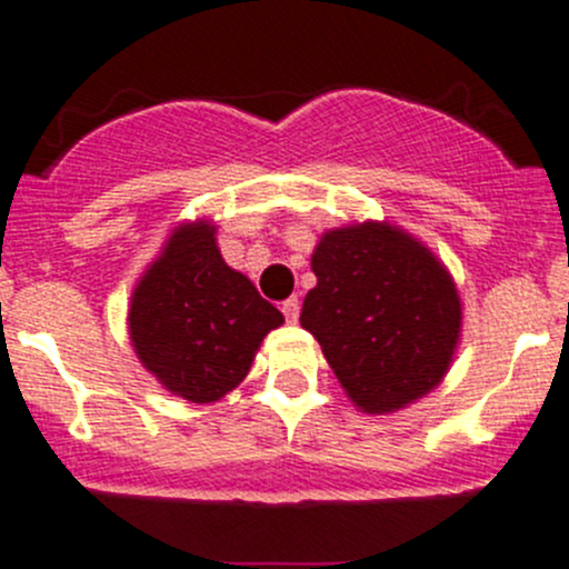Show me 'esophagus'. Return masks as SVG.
Listing matches in <instances>:
<instances>
[{"label": "esophagus", "mask_w": 569, "mask_h": 569, "mask_svg": "<svg viewBox=\"0 0 569 569\" xmlns=\"http://www.w3.org/2000/svg\"><path fill=\"white\" fill-rule=\"evenodd\" d=\"M280 311H283L286 321H291V325H295V321L300 319V300H297V297H289V300L280 306Z\"/></svg>", "instance_id": "obj_1"}]
</instances>
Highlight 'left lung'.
<instances>
[{"label": "left lung", "instance_id": "8db88e82", "mask_svg": "<svg viewBox=\"0 0 569 569\" xmlns=\"http://www.w3.org/2000/svg\"><path fill=\"white\" fill-rule=\"evenodd\" d=\"M302 302L311 332L349 399L396 412L432 391L460 341L462 306L443 263L388 222L336 228L311 256Z\"/></svg>", "mask_w": 569, "mask_h": 569}]
</instances>
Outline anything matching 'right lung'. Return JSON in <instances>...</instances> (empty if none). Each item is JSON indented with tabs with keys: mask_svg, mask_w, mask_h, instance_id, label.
<instances>
[{
	"mask_svg": "<svg viewBox=\"0 0 569 569\" xmlns=\"http://www.w3.org/2000/svg\"><path fill=\"white\" fill-rule=\"evenodd\" d=\"M214 226H178L131 295L129 336L140 363L170 393L209 405L248 377L283 313L217 250Z\"/></svg>",
	"mask_w": 569,
	"mask_h": 569,
	"instance_id": "add662e5",
	"label": "right lung"
}]
</instances>
